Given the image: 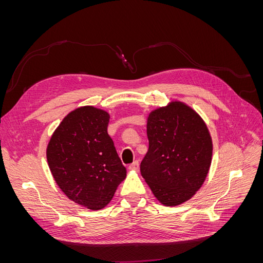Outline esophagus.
<instances>
[{
  "label": "esophagus",
  "mask_w": 263,
  "mask_h": 263,
  "mask_svg": "<svg viewBox=\"0 0 263 263\" xmlns=\"http://www.w3.org/2000/svg\"><path fill=\"white\" fill-rule=\"evenodd\" d=\"M129 169L130 170H134V171H138L139 170V162L136 160L134 161L130 165H129Z\"/></svg>",
  "instance_id": "obj_1"
}]
</instances>
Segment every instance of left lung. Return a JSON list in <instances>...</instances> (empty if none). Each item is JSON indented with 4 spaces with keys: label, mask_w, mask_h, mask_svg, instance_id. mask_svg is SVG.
Returning a JSON list of instances; mask_svg holds the SVG:
<instances>
[{
    "label": "left lung",
    "mask_w": 263,
    "mask_h": 263,
    "mask_svg": "<svg viewBox=\"0 0 263 263\" xmlns=\"http://www.w3.org/2000/svg\"><path fill=\"white\" fill-rule=\"evenodd\" d=\"M149 148L141 176L166 206L190 200L208 176L213 145L208 127L194 110L173 102L151 112L147 122Z\"/></svg>",
    "instance_id": "left-lung-1"
}]
</instances>
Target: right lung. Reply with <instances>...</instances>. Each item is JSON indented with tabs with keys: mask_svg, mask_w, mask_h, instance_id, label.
I'll list each match as a JSON object with an SVG mask.
<instances>
[{
	"mask_svg": "<svg viewBox=\"0 0 263 263\" xmlns=\"http://www.w3.org/2000/svg\"><path fill=\"white\" fill-rule=\"evenodd\" d=\"M108 123L105 110L79 107L63 118L47 147L50 171L62 192L94 211L109 203L126 178Z\"/></svg>",
	"mask_w": 263,
	"mask_h": 263,
	"instance_id": "1",
	"label": "right lung"
}]
</instances>
